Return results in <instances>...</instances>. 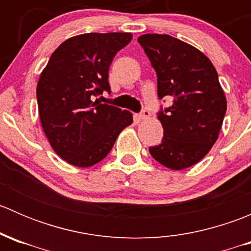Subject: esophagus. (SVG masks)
I'll return each mask as SVG.
<instances>
[{
    "instance_id": "obj_1",
    "label": "esophagus",
    "mask_w": 251,
    "mask_h": 251,
    "mask_svg": "<svg viewBox=\"0 0 251 251\" xmlns=\"http://www.w3.org/2000/svg\"><path fill=\"white\" fill-rule=\"evenodd\" d=\"M149 116H151V111H149L148 109H143L140 113V118L143 119V120L144 119H148Z\"/></svg>"
}]
</instances>
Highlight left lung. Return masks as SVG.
Listing matches in <instances>:
<instances>
[{"label": "left lung", "instance_id": "obj_1", "mask_svg": "<svg viewBox=\"0 0 251 251\" xmlns=\"http://www.w3.org/2000/svg\"><path fill=\"white\" fill-rule=\"evenodd\" d=\"M156 73L158 97L173 98L160 107L161 143L149 153L161 165L183 170L201 161L219 137L227 103L209 58L170 35L146 34L137 39Z\"/></svg>", "mask_w": 251, "mask_h": 251}]
</instances>
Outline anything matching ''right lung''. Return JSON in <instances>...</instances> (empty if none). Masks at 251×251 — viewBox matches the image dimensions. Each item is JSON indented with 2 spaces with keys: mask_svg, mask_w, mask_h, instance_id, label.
I'll return each mask as SVG.
<instances>
[{
  "mask_svg": "<svg viewBox=\"0 0 251 251\" xmlns=\"http://www.w3.org/2000/svg\"><path fill=\"white\" fill-rule=\"evenodd\" d=\"M130 32L78 35L50 55L36 88L40 120L53 151L78 168L109 154L119 133L133 121L130 111L100 103L110 93L108 73ZM103 98V97H101Z\"/></svg>",
  "mask_w": 251,
  "mask_h": 251,
  "instance_id": "right-lung-1",
  "label": "right lung"
}]
</instances>
